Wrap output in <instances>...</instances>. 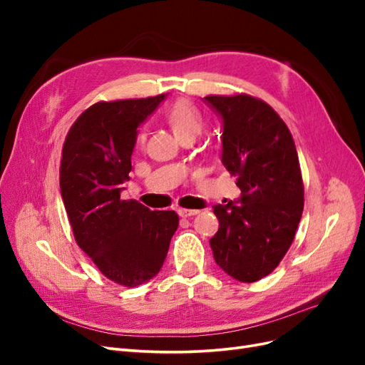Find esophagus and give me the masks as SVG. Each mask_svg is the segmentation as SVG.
<instances>
[{
    "label": "esophagus",
    "mask_w": 365,
    "mask_h": 365,
    "mask_svg": "<svg viewBox=\"0 0 365 365\" xmlns=\"http://www.w3.org/2000/svg\"><path fill=\"white\" fill-rule=\"evenodd\" d=\"M200 213V210H192V208H180L178 210V215L181 216V217H189V216H195V215H197Z\"/></svg>",
    "instance_id": "34e87169"
}]
</instances>
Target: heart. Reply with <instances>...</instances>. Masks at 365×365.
Listing matches in <instances>:
<instances>
[{
  "label": "heart",
  "mask_w": 365,
  "mask_h": 365,
  "mask_svg": "<svg viewBox=\"0 0 365 365\" xmlns=\"http://www.w3.org/2000/svg\"><path fill=\"white\" fill-rule=\"evenodd\" d=\"M164 118L180 140L184 137H195L204 128L202 114L187 101H175L169 106H165ZM143 143H145V134L140 132L137 135V145L141 146Z\"/></svg>",
  "instance_id": "b5f03b06"
}]
</instances>
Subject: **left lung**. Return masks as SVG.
I'll use <instances>...</instances> for the list:
<instances>
[{"label": "left lung", "instance_id": "1", "mask_svg": "<svg viewBox=\"0 0 365 365\" xmlns=\"http://www.w3.org/2000/svg\"><path fill=\"white\" fill-rule=\"evenodd\" d=\"M224 120L222 163L237 176V204H217V233L210 239L216 263L231 277L252 283L267 277L295 237L304 185L288 126L262 98L207 96Z\"/></svg>", "mask_w": 365, "mask_h": 365}]
</instances>
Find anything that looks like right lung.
Returning <instances> with one entry per match:
<instances>
[{"mask_svg":"<svg viewBox=\"0 0 365 365\" xmlns=\"http://www.w3.org/2000/svg\"><path fill=\"white\" fill-rule=\"evenodd\" d=\"M164 94L97 102L77 117L63 141L61 195L76 244L106 279L135 288L160 272L180 224L173 210L121 200L137 128Z\"/></svg>","mask_w":365,"mask_h":365,"instance_id":"obj_1","label":"right lung"}]
</instances>
